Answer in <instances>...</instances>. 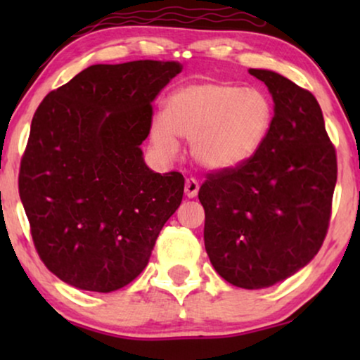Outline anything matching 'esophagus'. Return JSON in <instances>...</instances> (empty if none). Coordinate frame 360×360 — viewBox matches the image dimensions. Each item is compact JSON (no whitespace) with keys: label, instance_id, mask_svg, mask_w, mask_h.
I'll return each instance as SVG.
<instances>
[{"label":"esophagus","instance_id":"obj_1","mask_svg":"<svg viewBox=\"0 0 360 360\" xmlns=\"http://www.w3.org/2000/svg\"><path fill=\"white\" fill-rule=\"evenodd\" d=\"M198 190H200V185L195 179L185 180V195L188 196V198H195V196L198 195Z\"/></svg>","mask_w":360,"mask_h":360}]
</instances>
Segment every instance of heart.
<instances>
[{
  "mask_svg": "<svg viewBox=\"0 0 360 360\" xmlns=\"http://www.w3.org/2000/svg\"><path fill=\"white\" fill-rule=\"evenodd\" d=\"M272 105L262 91L226 82H198L176 90L165 103L164 120L152 124V142L174 157L180 139L191 142L201 167L223 170L249 160L272 126Z\"/></svg>",
  "mask_w": 360,
  "mask_h": 360,
  "instance_id": "heart-1",
  "label": "heart"
}]
</instances>
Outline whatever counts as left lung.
Returning <instances> with one entry per match:
<instances>
[{
    "mask_svg": "<svg viewBox=\"0 0 360 360\" xmlns=\"http://www.w3.org/2000/svg\"><path fill=\"white\" fill-rule=\"evenodd\" d=\"M272 93V126L244 164L206 174L205 249L216 272L257 290L303 269L326 238L338 159L311 91L270 70L250 68Z\"/></svg>",
    "mask_w": 360,
    "mask_h": 360,
    "instance_id": "obj_1",
    "label": "left lung"
}]
</instances>
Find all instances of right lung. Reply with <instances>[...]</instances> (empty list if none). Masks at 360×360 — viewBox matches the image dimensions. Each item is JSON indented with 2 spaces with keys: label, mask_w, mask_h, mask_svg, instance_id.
<instances>
[{
  "label": "right lung",
  "mask_w": 360,
  "mask_h": 360,
  "mask_svg": "<svg viewBox=\"0 0 360 360\" xmlns=\"http://www.w3.org/2000/svg\"><path fill=\"white\" fill-rule=\"evenodd\" d=\"M181 68L174 60L98 63L34 112L19 196L39 257L62 282L110 293L146 269L185 179L152 172L141 144L152 101Z\"/></svg>",
  "instance_id": "obj_1"
}]
</instances>
